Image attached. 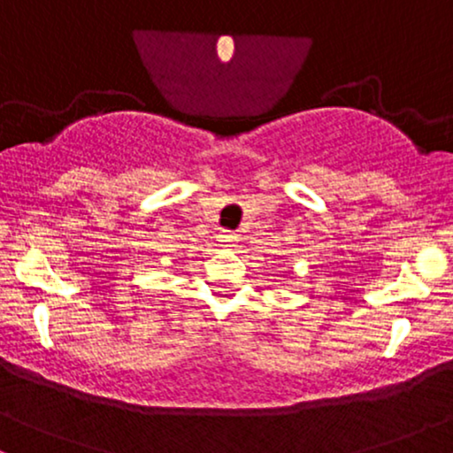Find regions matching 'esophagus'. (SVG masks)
Wrapping results in <instances>:
<instances>
[{"label": "esophagus", "mask_w": 453, "mask_h": 453, "mask_svg": "<svg viewBox=\"0 0 453 453\" xmlns=\"http://www.w3.org/2000/svg\"><path fill=\"white\" fill-rule=\"evenodd\" d=\"M219 242H221V247L230 249L238 242V236H236V234H232V232H221L219 234Z\"/></svg>", "instance_id": "34e87169"}]
</instances>
